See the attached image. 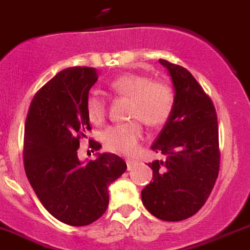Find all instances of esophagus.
I'll return each instance as SVG.
<instances>
[{
  "label": "esophagus",
  "instance_id": "esophagus-1",
  "mask_svg": "<svg viewBox=\"0 0 250 250\" xmlns=\"http://www.w3.org/2000/svg\"><path fill=\"white\" fill-rule=\"evenodd\" d=\"M125 163H127L128 170H132L133 167H134L137 164H138V162H137V160L130 159V158H127V159H125Z\"/></svg>",
  "mask_w": 250,
  "mask_h": 250
}]
</instances>
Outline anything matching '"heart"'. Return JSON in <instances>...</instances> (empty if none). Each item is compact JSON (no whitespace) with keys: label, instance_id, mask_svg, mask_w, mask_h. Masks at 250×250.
<instances>
[{"label":"heart","instance_id":"1","mask_svg":"<svg viewBox=\"0 0 250 250\" xmlns=\"http://www.w3.org/2000/svg\"><path fill=\"white\" fill-rule=\"evenodd\" d=\"M109 88L120 96L130 100L128 118L134 120L109 125L102 134V141L108 150L130 154L137 149L143 134L140 120L150 128H158L167 122L174 109V91L169 83L153 80L143 74H123L109 83ZM86 114L93 125L104 122L106 102L100 95H88Z\"/></svg>","mask_w":250,"mask_h":250}]
</instances>
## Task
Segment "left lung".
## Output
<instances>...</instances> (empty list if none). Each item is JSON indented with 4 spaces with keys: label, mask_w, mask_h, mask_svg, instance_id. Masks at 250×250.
<instances>
[{
    "label": "left lung",
    "mask_w": 250,
    "mask_h": 250,
    "mask_svg": "<svg viewBox=\"0 0 250 250\" xmlns=\"http://www.w3.org/2000/svg\"><path fill=\"white\" fill-rule=\"evenodd\" d=\"M175 90L172 113L151 146L153 181L142 202L153 216L176 222L193 216L208 199L220 171L217 113L211 99L185 67L159 59Z\"/></svg>",
    "instance_id": "8db88e82"
}]
</instances>
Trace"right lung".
Listing matches in <instances>:
<instances>
[{"label":"right lung","mask_w":250,"mask_h":250,"mask_svg":"<svg viewBox=\"0 0 250 250\" xmlns=\"http://www.w3.org/2000/svg\"><path fill=\"white\" fill-rule=\"evenodd\" d=\"M96 69L74 66L49 80L30 102L24 128V170L46 211L69 226H87L108 207V186L127 169L116 154L80 162V139L91 129L86 114ZM99 150V142H90Z\"/></svg>","instance_id":"obj_1"}]
</instances>
